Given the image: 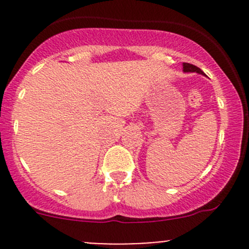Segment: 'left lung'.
I'll return each mask as SVG.
<instances>
[{
  "instance_id": "8db88e82",
  "label": "left lung",
  "mask_w": 249,
  "mask_h": 249,
  "mask_svg": "<svg viewBox=\"0 0 249 249\" xmlns=\"http://www.w3.org/2000/svg\"><path fill=\"white\" fill-rule=\"evenodd\" d=\"M183 72H185V73H187V72H196V73L203 74V76H205V73H203L199 67H196L195 65L188 64V62H183Z\"/></svg>"
}]
</instances>
